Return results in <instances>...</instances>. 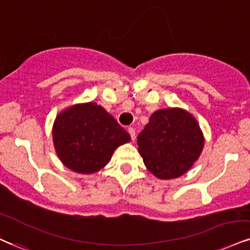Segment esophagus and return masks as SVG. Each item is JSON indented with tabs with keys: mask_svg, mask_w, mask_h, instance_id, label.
Instances as JSON below:
<instances>
[{
	"mask_svg": "<svg viewBox=\"0 0 250 250\" xmlns=\"http://www.w3.org/2000/svg\"><path fill=\"white\" fill-rule=\"evenodd\" d=\"M128 133L130 135L131 140L135 141V138H136V131H135V129L133 127H129L128 128Z\"/></svg>",
	"mask_w": 250,
	"mask_h": 250,
	"instance_id": "34e87169",
	"label": "esophagus"
}]
</instances>
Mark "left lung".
Wrapping results in <instances>:
<instances>
[{
    "label": "left lung",
    "mask_w": 250,
    "mask_h": 250,
    "mask_svg": "<svg viewBox=\"0 0 250 250\" xmlns=\"http://www.w3.org/2000/svg\"><path fill=\"white\" fill-rule=\"evenodd\" d=\"M137 144L150 172L161 179H171L185 173L197 161L204 137L191 114L170 108L150 116Z\"/></svg>",
    "instance_id": "1"
}]
</instances>
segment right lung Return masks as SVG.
<instances>
[{
	"label": "right lung",
	"instance_id": "right-lung-1",
	"mask_svg": "<svg viewBox=\"0 0 250 250\" xmlns=\"http://www.w3.org/2000/svg\"><path fill=\"white\" fill-rule=\"evenodd\" d=\"M53 143L60 161L78 173H93L109 162L114 150L130 141L127 131L96 104H77L57 116Z\"/></svg>",
	"mask_w": 250,
	"mask_h": 250
}]
</instances>
